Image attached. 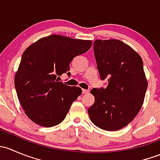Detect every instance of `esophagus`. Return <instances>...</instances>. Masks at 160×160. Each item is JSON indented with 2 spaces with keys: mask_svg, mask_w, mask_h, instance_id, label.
<instances>
[{
  "mask_svg": "<svg viewBox=\"0 0 160 160\" xmlns=\"http://www.w3.org/2000/svg\"><path fill=\"white\" fill-rule=\"evenodd\" d=\"M90 92L89 90H85V89H83L82 90V93H83V94H86V93H88Z\"/></svg>",
  "mask_w": 160,
  "mask_h": 160,
  "instance_id": "34e87169",
  "label": "esophagus"
}]
</instances>
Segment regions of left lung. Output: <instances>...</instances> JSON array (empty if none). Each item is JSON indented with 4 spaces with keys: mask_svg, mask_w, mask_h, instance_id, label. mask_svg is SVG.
I'll use <instances>...</instances> for the list:
<instances>
[{
    "mask_svg": "<svg viewBox=\"0 0 160 160\" xmlns=\"http://www.w3.org/2000/svg\"><path fill=\"white\" fill-rule=\"evenodd\" d=\"M93 52L100 77L106 88H93V105L88 109L91 122L106 131L121 129L137 115L144 101L147 80L139 55L118 39L95 40Z\"/></svg>",
    "mask_w": 160,
    "mask_h": 160,
    "instance_id": "left-lung-1",
    "label": "left lung"
}]
</instances>
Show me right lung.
Segmentation results:
<instances>
[{
  "mask_svg": "<svg viewBox=\"0 0 160 160\" xmlns=\"http://www.w3.org/2000/svg\"><path fill=\"white\" fill-rule=\"evenodd\" d=\"M90 40L73 39L59 35L40 38L24 52L14 77V87L26 115L37 125L60 124L81 88L59 81L62 73L70 76L74 57L90 49Z\"/></svg>",
  "mask_w": 160,
  "mask_h": 160,
  "instance_id": "obj_1",
  "label": "right lung"
}]
</instances>
